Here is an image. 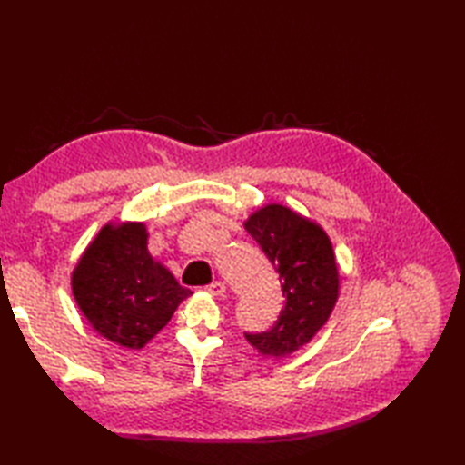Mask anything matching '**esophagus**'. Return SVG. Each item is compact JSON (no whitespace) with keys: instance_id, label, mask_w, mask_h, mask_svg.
<instances>
[{"instance_id":"obj_1","label":"esophagus","mask_w":465,"mask_h":465,"mask_svg":"<svg viewBox=\"0 0 465 465\" xmlns=\"http://www.w3.org/2000/svg\"><path fill=\"white\" fill-rule=\"evenodd\" d=\"M205 290H207V293H212V295H215V298H220V295L225 293V283L223 282H213V283L207 285Z\"/></svg>"}]
</instances>
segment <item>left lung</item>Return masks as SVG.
I'll use <instances>...</instances> for the list:
<instances>
[{
    "instance_id": "obj_1",
    "label": "left lung",
    "mask_w": 465,
    "mask_h": 465,
    "mask_svg": "<svg viewBox=\"0 0 465 465\" xmlns=\"http://www.w3.org/2000/svg\"><path fill=\"white\" fill-rule=\"evenodd\" d=\"M280 273L283 310L273 328L243 333L265 358H288L310 343L335 308L340 270L328 233L302 213L280 203H268L243 223Z\"/></svg>"
}]
</instances>
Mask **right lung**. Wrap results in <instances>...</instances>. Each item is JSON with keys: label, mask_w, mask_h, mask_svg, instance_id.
Listing matches in <instances>:
<instances>
[{"label": "right lung", "mask_w": 465, "mask_h": 465, "mask_svg": "<svg viewBox=\"0 0 465 465\" xmlns=\"http://www.w3.org/2000/svg\"><path fill=\"white\" fill-rule=\"evenodd\" d=\"M147 238L142 222L105 223L72 272V292L85 320L127 350L143 348L192 295L152 258Z\"/></svg>", "instance_id": "right-lung-1"}]
</instances>
